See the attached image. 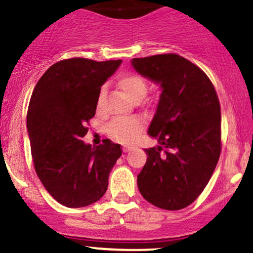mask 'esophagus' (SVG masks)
Instances as JSON below:
<instances>
[{
    "instance_id": "obj_1",
    "label": "esophagus",
    "mask_w": 253,
    "mask_h": 253,
    "mask_svg": "<svg viewBox=\"0 0 253 253\" xmlns=\"http://www.w3.org/2000/svg\"><path fill=\"white\" fill-rule=\"evenodd\" d=\"M132 149H133L132 146H127V145H125V146L123 147V151H124V152H129V151Z\"/></svg>"
}]
</instances>
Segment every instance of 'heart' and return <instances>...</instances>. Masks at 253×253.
Masks as SVG:
<instances>
[{"label": "heart", "instance_id": "1", "mask_svg": "<svg viewBox=\"0 0 253 253\" xmlns=\"http://www.w3.org/2000/svg\"><path fill=\"white\" fill-rule=\"evenodd\" d=\"M118 86L124 91V94L130 100L138 102L145 96L147 91V83L141 75L135 72L123 75L118 78ZM106 97V88L101 89L97 98V107L101 108ZM144 120L139 117L132 118H117L112 120L107 126V133L121 143H129L143 132Z\"/></svg>", "mask_w": 253, "mask_h": 253}]
</instances>
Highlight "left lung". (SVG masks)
<instances>
[{
    "label": "left lung",
    "instance_id": "obj_1",
    "mask_svg": "<svg viewBox=\"0 0 253 253\" xmlns=\"http://www.w3.org/2000/svg\"><path fill=\"white\" fill-rule=\"evenodd\" d=\"M141 76L162 86L149 134L158 140L138 175V188L156 207L178 211L199 197L221 152V113L213 83L178 54L134 58Z\"/></svg>",
    "mask_w": 253,
    "mask_h": 253
}]
</instances>
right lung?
Here are the masks:
<instances>
[{
	"mask_svg": "<svg viewBox=\"0 0 253 253\" xmlns=\"http://www.w3.org/2000/svg\"><path fill=\"white\" fill-rule=\"evenodd\" d=\"M120 64V59L60 60L38 81L31 96L27 129L34 169L45 189L65 207L98 201L123 153L109 139L94 147L82 140L96 112L101 85Z\"/></svg>",
	"mask_w": 253,
	"mask_h": 253,
	"instance_id": "add662e5",
	"label": "right lung"
}]
</instances>
